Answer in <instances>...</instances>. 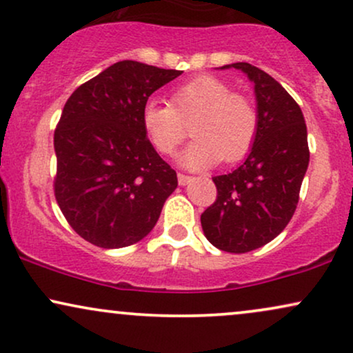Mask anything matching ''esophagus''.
Instances as JSON below:
<instances>
[{"label":"esophagus","mask_w":353,"mask_h":353,"mask_svg":"<svg viewBox=\"0 0 353 353\" xmlns=\"http://www.w3.org/2000/svg\"><path fill=\"white\" fill-rule=\"evenodd\" d=\"M193 180V176H188V175H183V173H178V183L181 186H186L190 183V181Z\"/></svg>","instance_id":"34e87169"}]
</instances>
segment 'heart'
Returning <instances> with one entry per match:
<instances>
[{"label": "heart", "instance_id": "obj_1", "mask_svg": "<svg viewBox=\"0 0 353 353\" xmlns=\"http://www.w3.org/2000/svg\"><path fill=\"white\" fill-rule=\"evenodd\" d=\"M142 128L160 154H172L186 136H191L178 162L186 168L201 170L219 162L241 160L254 145L259 114L254 103L234 93L230 85L216 77L203 75L176 86L170 104L147 101L142 108Z\"/></svg>", "mask_w": 353, "mask_h": 353}]
</instances>
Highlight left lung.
Wrapping results in <instances>:
<instances>
[{
  "mask_svg": "<svg viewBox=\"0 0 353 353\" xmlns=\"http://www.w3.org/2000/svg\"><path fill=\"white\" fill-rule=\"evenodd\" d=\"M221 68H237L254 83L259 130L247 159L212 178L217 198L201 225L219 250L245 254L273 241L296 211L310 165L307 129L301 108L268 73L245 62Z\"/></svg>",
  "mask_w": 353,
  "mask_h": 353,
  "instance_id": "left-lung-1",
  "label": "left lung"
}]
</instances>
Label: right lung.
<instances>
[{
  "label": "right lung",
  "mask_w": 353,
  "mask_h": 353,
  "mask_svg": "<svg viewBox=\"0 0 353 353\" xmlns=\"http://www.w3.org/2000/svg\"><path fill=\"white\" fill-rule=\"evenodd\" d=\"M180 70L123 60L73 91L54 134L55 199L80 237L121 249L154 229L176 172L142 128V108Z\"/></svg>",
  "instance_id": "add662e5"
}]
</instances>
